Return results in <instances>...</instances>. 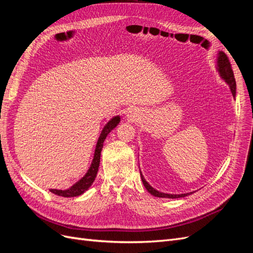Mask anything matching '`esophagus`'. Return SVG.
I'll use <instances>...</instances> for the list:
<instances>
[{"instance_id": "1", "label": "esophagus", "mask_w": 253, "mask_h": 253, "mask_svg": "<svg viewBox=\"0 0 253 253\" xmlns=\"http://www.w3.org/2000/svg\"><path fill=\"white\" fill-rule=\"evenodd\" d=\"M131 114H129V117H135V116H133V114H135V113H133V112H129Z\"/></svg>"}]
</instances>
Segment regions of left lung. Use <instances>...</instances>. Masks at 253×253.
I'll list each match as a JSON object with an SVG mask.
<instances>
[{
    "label": "left lung",
    "mask_w": 253,
    "mask_h": 253,
    "mask_svg": "<svg viewBox=\"0 0 253 253\" xmlns=\"http://www.w3.org/2000/svg\"><path fill=\"white\" fill-rule=\"evenodd\" d=\"M216 70L220 76V78L225 80V82L228 84L229 87H230L231 93L233 95V97H235L236 94V83H235V79H234V75H233V71L231 68V64L229 62V59L227 57L226 53L224 51H218L217 53V59H216ZM140 177L141 180L143 182L144 188L148 190V192L151 193L153 196L156 197H164V198H179V197H185L188 196L190 194H192L194 192H190V193H183V194H168V193H164L160 192V191L156 190L153 188L150 183L144 179L143 175L140 172Z\"/></svg>",
    "instance_id": "left-lung-1"
}]
</instances>
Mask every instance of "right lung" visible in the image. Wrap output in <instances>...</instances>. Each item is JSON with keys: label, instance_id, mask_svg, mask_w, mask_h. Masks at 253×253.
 <instances>
[{"label": "right lung", "instance_id": "1", "mask_svg": "<svg viewBox=\"0 0 253 253\" xmlns=\"http://www.w3.org/2000/svg\"><path fill=\"white\" fill-rule=\"evenodd\" d=\"M119 122H120V116H115L104 126L102 132L98 138L97 144H96L93 162H91L90 167L87 170L86 174L84 175L80 180L76 182L75 185H73L71 188H68L66 190L50 189L49 191L51 193L59 195V196H63V197H75V196H79V195L83 194L86 190H88V188L91 186V183L94 182L96 176H97L99 164H100V155H101V151L103 148V142L106 138V136L110 134L112 129H114L118 126Z\"/></svg>", "mask_w": 253, "mask_h": 253}]
</instances>
